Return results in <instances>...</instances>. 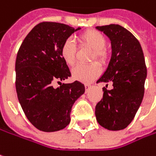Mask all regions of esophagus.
<instances>
[{
  "instance_id": "esophagus-1",
  "label": "esophagus",
  "mask_w": 156,
  "mask_h": 156,
  "mask_svg": "<svg viewBox=\"0 0 156 156\" xmlns=\"http://www.w3.org/2000/svg\"><path fill=\"white\" fill-rule=\"evenodd\" d=\"M90 87H91V85L89 83L85 84V89H86V90H90Z\"/></svg>"
}]
</instances>
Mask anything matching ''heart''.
I'll return each mask as SVG.
<instances>
[{
    "label": "heart",
    "mask_w": 156,
    "mask_h": 156,
    "mask_svg": "<svg viewBox=\"0 0 156 156\" xmlns=\"http://www.w3.org/2000/svg\"><path fill=\"white\" fill-rule=\"evenodd\" d=\"M79 41L85 46L93 50L90 59H98L100 62H106L108 58V52L105 46L106 37L96 30H88L79 36ZM75 45L72 39H66L62 44L60 55L63 60L68 66H73L75 62ZM101 68L98 63L94 62L90 65H77L72 70L73 78L83 83H90L100 73Z\"/></svg>",
    "instance_id": "b5f03b06"
}]
</instances>
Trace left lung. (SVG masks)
Returning a JSON list of instances; mask_svg holds the SVG:
<instances>
[{
	"label": "left lung",
	"instance_id": "obj_1",
	"mask_svg": "<svg viewBox=\"0 0 156 156\" xmlns=\"http://www.w3.org/2000/svg\"><path fill=\"white\" fill-rule=\"evenodd\" d=\"M96 28L109 38L112 48L107 68L98 83H113L112 90L103 88V98L96 106V118L99 125L109 130L123 129L133 120L144 97L147 67L143 50L137 38L119 25Z\"/></svg>",
	"mask_w": 156,
	"mask_h": 156
}]
</instances>
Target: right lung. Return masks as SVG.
Instances as JSON below:
<instances>
[{
  "label": "right lung",
  "instance_id": "add662e5",
  "mask_svg": "<svg viewBox=\"0 0 156 156\" xmlns=\"http://www.w3.org/2000/svg\"><path fill=\"white\" fill-rule=\"evenodd\" d=\"M81 27L74 29L55 22H42L23 41L16 59V90L29 122L40 130L53 132L66 128L73 103L85 87L75 81L54 88L71 73L60 55L63 42Z\"/></svg>",
  "mask_w": 156,
  "mask_h": 156
}]
</instances>
